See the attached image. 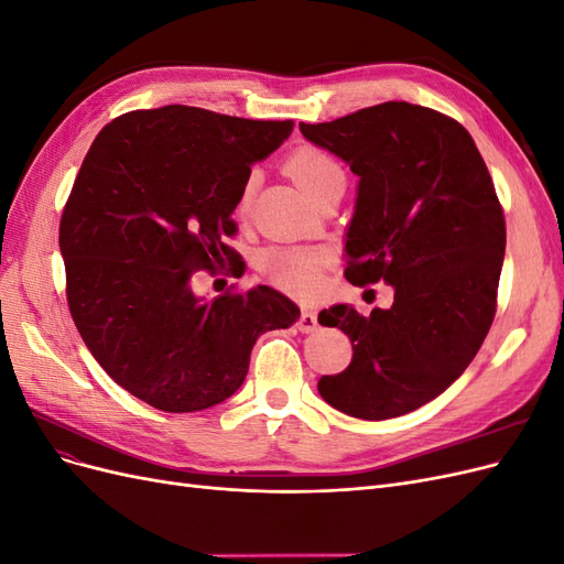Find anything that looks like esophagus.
Returning a JSON list of instances; mask_svg holds the SVG:
<instances>
[{
	"label": "esophagus",
	"mask_w": 564,
	"mask_h": 564,
	"mask_svg": "<svg viewBox=\"0 0 564 564\" xmlns=\"http://www.w3.org/2000/svg\"><path fill=\"white\" fill-rule=\"evenodd\" d=\"M296 327L301 329V332H315L317 329V313L313 311V308H303L301 311V317H299V322H296Z\"/></svg>",
	"instance_id": "34e87169"
}]
</instances>
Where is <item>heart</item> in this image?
<instances>
[{
    "mask_svg": "<svg viewBox=\"0 0 564 564\" xmlns=\"http://www.w3.org/2000/svg\"><path fill=\"white\" fill-rule=\"evenodd\" d=\"M289 172L296 178V183L303 187V193L308 195L313 202L329 191L336 183H346V172L329 152L317 150V148H303L296 155L289 160ZM251 176L245 187L240 202H237V209L245 212L249 207L251 191H253ZM324 265V253L313 249H299V247H272L261 256V268L265 275L289 289V292L296 294H311L319 282V270Z\"/></svg>",
    "mask_w": 564,
    "mask_h": 564,
    "instance_id": "b5f03b06",
    "label": "heart"
}]
</instances>
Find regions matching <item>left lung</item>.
<instances>
[{
    "label": "left lung",
    "mask_w": 564,
    "mask_h": 564,
    "mask_svg": "<svg viewBox=\"0 0 564 564\" xmlns=\"http://www.w3.org/2000/svg\"><path fill=\"white\" fill-rule=\"evenodd\" d=\"M299 129L360 178L348 282L395 292L367 317L348 303L319 313L348 334L352 360L317 390L355 419L409 414L466 371L497 311L506 224L487 164L452 117L404 100Z\"/></svg>",
    "instance_id": "1"
}]
</instances>
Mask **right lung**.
<instances>
[{"label":"right lung","mask_w":564,"mask_h":564,"mask_svg":"<svg viewBox=\"0 0 564 564\" xmlns=\"http://www.w3.org/2000/svg\"><path fill=\"white\" fill-rule=\"evenodd\" d=\"M294 131L202 108L117 117L96 135L61 218L73 319L108 377L162 412H202L245 383L256 338L286 329L299 305L259 284L214 301L199 268L237 253L232 212L251 164Z\"/></svg>","instance_id":"add662e5"}]
</instances>
